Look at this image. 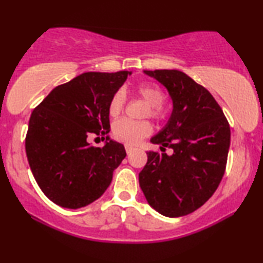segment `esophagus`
Returning <instances> with one entry per match:
<instances>
[{
	"instance_id": "1",
	"label": "esophagus",
	"mask_w": 263,
	"mask_h": 263,
	"mask_svg": "<svg viewBox=\"0 0 263 263\" xmlns=\"http://www.w3.org/2000/svg\"><path fill=\"white\" fill-rule=\"evenodd\" d=\"M125 150H126V153H127V155H128V154H131L133 150H135V147L130 146V145H125Z\"/></svg>"
}]
</instances>
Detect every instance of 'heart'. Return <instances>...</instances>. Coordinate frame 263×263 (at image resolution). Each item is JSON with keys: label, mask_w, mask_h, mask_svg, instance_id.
Returning a JSON list of instances; mask_svg holds the SVG:
<instances>
[{"label": "heart", "mask_w": 263, "mask_h": 263, "mask_svg": "<svg viewBox=\"0 0 263 263\" xmlns=\"http://www.w3.org/2000/svg\"><path fill=\"white\" fill-rule=\"evenodd\" d=\"M136 95L147 105L143 117H150L151 119L156 121L167 119L168 113L163 106L165 95L158 84L153 82L139 84L136 88ZM125 103H126V98L123 91L118 90L117 93H114L108 105L109 116H119L125 108ZM151 132H153V126L149 121L145 120L135 121L130 119H120L113 125L114 138L126 145H137L144 138L150 136Z\"/></svg>", "instance_id": "obj_1"}]
</instances>
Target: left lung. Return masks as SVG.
Wrapping results in <instances>:
<instances>
[{
    "instance_id": "obj_1",
    "label": "left lung",
    "mask_w": 263,
    "mask_h": 263,
    "mask_svg": "<svg viewBox=\"0 0 263 263\" xmlns=\"http://www.w3.org/2000/svg\"><path fill=\"white\" fill-rule=\"evenodd\" d=\"M167 88L173 100L168 124L151 138L139 184L149 205L165 217L190 214L219 186L227 168L230 125L205 87L179 70L144 71ZM173 149L168 157L165 147Z\"/></svg>"
}]
</instances>
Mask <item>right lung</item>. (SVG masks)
Returning a JSON list of instances; mask_svg holds the SVG:
<instances>
[{
    "instance_id": "add662e5",
    "label": "right lung",
    "mask_w": 263,
    "mask_h": 263,
    "mask_svg": "<svg viewBox=\"0 0 263 263\" xmlns=\"http://www.w3.org/2000/svg\"><path fill=\"white\" fill-rule=\"evenodd\" d=\"M130 71L84 72L54 88L33 109L26 155L43 193L65 209H81L108 188L114 169L126 156L123 144L107 136L108 105ZM91 134L106 138L102 148Z\"/></svg>"
}]
</instances>
